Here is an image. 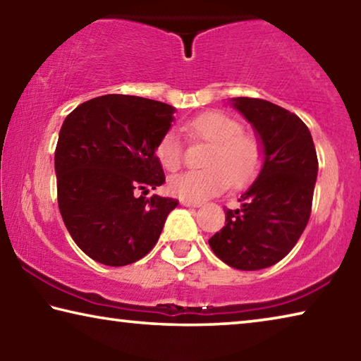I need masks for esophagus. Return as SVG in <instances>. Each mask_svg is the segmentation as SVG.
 Returning a JSON list of instances; mask_svg holds the SVG:
<instances>
[{"mask_svg":"<svg viewBox=\"0 0 361 361\" xmlns=\"http://www.w3.org/2000/svg\"><path fill=\"white\" fill-rule=\"evenodd\" d=\"M180 202H181V205L194 207V209H197V207H200V202H194V200H188V199H181Z\"/></svg>","mask_w":361,"mask_h":361,"instance_id":"obj_1","label":"esophagus"}]
</instances>
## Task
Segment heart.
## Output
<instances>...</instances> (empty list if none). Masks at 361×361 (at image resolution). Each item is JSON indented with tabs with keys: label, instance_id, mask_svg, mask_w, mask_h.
I'll return each mask as SVG.
<instances>
[{
	"label": "heart",
	"instance_id": "1",
	"mask_svg": "<svg viewBox=\"0 0 361 361\" xmlns=\"http://www.w3.org/2000/svg\"><path fill=\"white\" fill-rule=\"evenodd\" d=\"M191 138L212 143L207 152L204 170H189L170 178L169 188L180 199L200 200L226 191L232 186H243L258 173L262 149L258 140L243 133L237 119L219 111L195 116L186 124ZM156 154L167 170L180 169L183 162V140L176 129H169L159 140Z\"/></svg>",
	"mask_w": 361,
	"mask_h": 361
}]
</instances>
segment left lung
Wrapping results in <instances>:
<instances>
[{
    "instance_id": "1",
    "label": "left lung",
    "mask_w": 361,
    "mask_h": 361,
    "mask_svg": "<svg viewBox=\"0 0 361 361\" xmlns=\"http://www.w3.org/2000/svg\"><path fill=\"white\" fill-rule=\"evenodd\" d=\"M231 103L253 126L262 166L239 197V209H226V226L209 243L228 266L259 271L285 258L307 226L319 161L312 135L296 114L248 97Z\"/></svg>"
}]
</instances>
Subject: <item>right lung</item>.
<instances>
[{"instance_id": "right-lung-1", "label": "right lung", "mask_w": 361, "mask_h": 361, "mask_svg": "<svg viewBox=\"0 0 361 361\" xmlns=\"http://www.w3.org/2000/svg\"><path fill=\"white\" fill-rule=\"evenodd\" d=\"M175 108L109 94L66 116L56 148L57 199L73 240L94 261L127 266L148 255L178 200L151 195L166 176L156 156Z\"/></svg>"}]
</instances>
